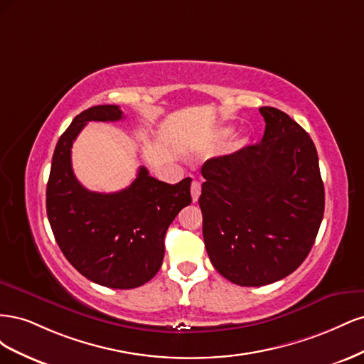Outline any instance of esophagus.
Returning a JSON list of instances; mask_svg holds the SVG:
<instances>
[{
    "label": "esophagus",
    "mask_w": 364,
    "mask_h": 364,
    "mask_svg": "<svg viewBox=\"0 0 364 364\" xmlns=\"http://www.w3.org/2000/svg\"><path fill=\"white\" fill-rule=\"evenodd\" d=\"M200 193H202V183L199 181H193V183H191V197H193L194 202H197V199H199Z\"/></svg>",
    "instance_id": "obj_1"
}]
</instances>
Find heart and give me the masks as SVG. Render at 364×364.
<instances>
[{"label":"heart","mask_w":364,"mask_h":364,"mask_svg":"<svg viewBox=\"0 0 364 364\" xmlns=\"http://www.w3.org/2000/svg\"><path fill=\"white\" fill-rule=\"evenodd\" d=\"M232 134H234V127L226 126V127H223V129H220V130H218V138L225 139V138H229V136L232 135Z\"/></svg>","instance_id":"obj_1"}]
</instances>
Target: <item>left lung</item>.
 Instances as JSON below:
<instances>
[{
    "mask_svg": "<svg viewBox=\"0 0 364 364\" xmlns=\"http://www.w3.org/2000/svg\"><path fill=\"white\" fill-rule=\"evenodd\" d=\"M261 142L208 159L199 205L215 270L243 287L289 277L310 253L325 190L310 135L279 109L264 106Z\"/></svg>",
    "mask_w": 364,
    "mask_h": 364,
    "instance_id": "left-lung-1",
    "label": "left lung"
}]
</instances>
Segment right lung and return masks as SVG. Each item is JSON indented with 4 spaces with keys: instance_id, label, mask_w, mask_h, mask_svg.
I'll use <instances>...</instances> for the list:
<instances>
[{
    "instance_id": "add662e5",
    "label": "right lung",
    "mask_w": 364,
    "mask_h": 364,
    "mask_svg": "<svg viewBox=\"0 0 364 364\" xmlns=\"http://www.w3.org/2000/svg\"><path fill=\"white\" fill-rule=\"evenodd\" d=\"M121 118L115 105L92 106L63 132L51 161L47 215L62 253L77 272L105 287L127 290L149 282L161 269L165 232L191 203V178L170 185L139 167L124 190H86L73 171V142L90 121Z\"/></svg>"
}]
</instances>
